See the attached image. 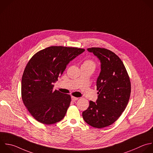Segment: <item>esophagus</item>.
<instances>
[{
  "instance_id": "34e87169",
  "label": "esophagus",
  "mask_w": 153,
  "mask_h": 153,
  "mask_svg": "<svg viewBox=\"0 0 153 153\" xmlns=\"http://www.w3.org/2000/svg\"><path fill=\"white\" fill-rule=\"evenodd\" d=\"M71 98H72V100H73V101H75V100H77L78 99V97H74V96H72Z\"/></svg>"
}]
</instances>
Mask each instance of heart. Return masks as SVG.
Here are the masks:
<instances>
[{
  "label": "heart",
  "mask_w": 153,
  "mask_h": 153,
  "mask_svg": "<svg viewBox=\"0 0 153 153\" xmlns=\"http://www.w3.org/2000/svg\"><path fill=\"white\" fill-rule=\"evenodd\" d=\"M81 67H84L87 68H90L93 70L96 68V63L91 59H87L84 61V62L82 64Z\"/></svg>",
  "instance_id": "obj_1"
}]
</instances>
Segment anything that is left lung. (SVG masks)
Segmentation results:
<instances>
[{
  "instance_id": "8db88e82",
  "label": "left lung",
  "mask_w": 153,
  "mask_h": 153,
  "mask_svg": "<svg viewBox=\"0 0 153 153\" xmlns=\"http://www.w3.org/2000/svg\"><path fill=\"white\" fill-rule=\"evenodd\" d=\"M87 50L100 60L101 71L96 82L98 98L91 100L83 111L84 121L98 128L113 124L125 110L131 93V84L126 69L120 57L103 48L92 47Z\"/></svg>"
}]
</instances>
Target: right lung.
<instances>
[{
	"label": "right lung",
	"mask_w": 153,
	"mask_h": 153,
	"mask_svg": "<svg viewBox=\"0 0 153 153\" xmlns=\"http://www.w3.org/2000/svg\"><path fill=\"white\" fill-rule=\"evenodd\" d=\"M84 51L51 46L36 53L27 63L22 79V97L29 112L39 123L53 124L65 117L71 97L53 90V84L70 61Z\"/></svg>",
	"instance_id": "obj_1"
}]
</instances>
